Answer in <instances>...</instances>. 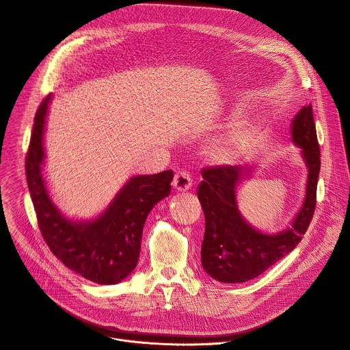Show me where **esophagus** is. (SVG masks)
<instances>
[{"label":"esophagus","instance_id":"34e87169","mask_svg":"<svg viewBox=\"0 0 350 350\" xmlns=\"http://www.w3.org/2000/svg\"><path fill=\"white\" fill-rule=\"evenodd\" d=\"M191 176L189 175V172H186L185 170H179L175 176H174V187L178 190V191H186L191 187Z\"/></svg>","mask_w":350,"mask_h":350}]
</instances>
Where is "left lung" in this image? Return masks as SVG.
<instances>
[{
  "instance_id": "left-lung-1",
  "label": "left lung",
  "mask_w": 350,
  "mask_h": 350,
  "mask_svg": "<svg viewBox=\"0 0 350 350\" xmlns=\"http://www.w3.org/2000/svg\"><path fill=\"white\" fill-rule=\"evenodd\" d=\"M293 142L302 149L309 168L306 194L293 225L283 232L266 234L241 217L236 189L247 172L243 165H215L201 171L197 197L205 217L201 245L204 270L221 283H244L258 277L290 254L306 233L316 208L320 172V146L312 105L299 110L291 126Z\"/></svg>"
}]
</instances>
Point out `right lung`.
<instances>
[{"instance_id": "add662e5", "label": "right lung", "mask_w": 350, "mask_h": 350, "mask_svg": "<svg viewBox=\"0 0 350 350\" xmlns=\"http://www.w3.org/2000/svg\"><path fill=\"white\" fill-rule=\"evenodd\" d=\"M51 95L34 117L26 178L38 228L52 254L68 269L98 284H117L136 267L145 221L171 193L174 171L131 178L106 211L92 221H70L51 201L42 178L44 124Z\"/></svg>"}]
</instances>
